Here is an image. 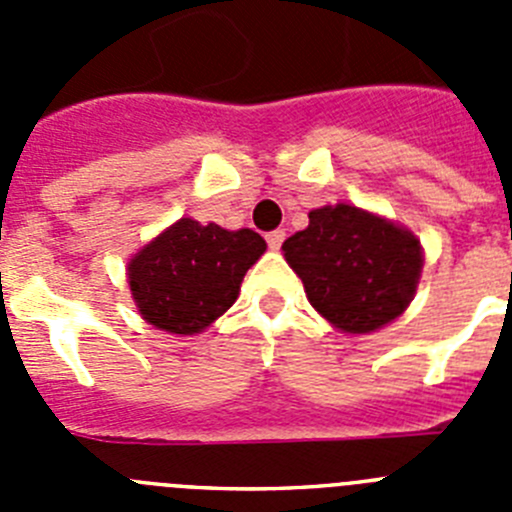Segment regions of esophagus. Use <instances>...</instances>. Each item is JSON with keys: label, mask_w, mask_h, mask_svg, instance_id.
Segmentation results:
<instances>
[{"label": "esophagus", "mask_w": 512, "mask_h": 512, "mask_svg": "<svg viewBox=\"0 0 512 512\" xmlns=\"http://www.w3.org/2000/svg\"><path fill=\"white\" fill-rule=\"evenodd\" d=\"M266 243H269V248L279 251L284 243V230H271V233H266Z\"/></svg>", "instance_id": "34e87169"}]
</instances>
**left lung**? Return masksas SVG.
Wrapping results in <instances>:
<instances>
[{
	"instance_id": "obj_1",
	"label": "left lung",
	"mask_w": 512,
	"mask_h": 512,
	"mask_svg": "<svg viewBox=\"0 0 512 512\" xmlns=\"http://www.w3.org/2000/svg\"><path fill=\"white\" fill-rule=\"evenodd\" d=\"M282 251L310 305L346 333H369L402 315L423 266L413 233L354 205L312 210L310 225Z\"/></svg>"
}]
</instances>
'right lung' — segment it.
<instances>
[{"label": "right lung", "mask_w": 512, "mask_h": 512, "mask_svg": "<svg viewBox=\"0 0 512 512\" xmlns=\"http://www.w3.org/2000/svg\"><path fill=\"white\" fill-rule=\"evenodd\" d=\"M266 251L259 233L182 217L130 261L140 315L169 333H200L235 300L246 271Z\"/></svg>", "instance_id": "obj_1"}]
</instances>
